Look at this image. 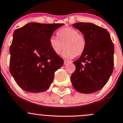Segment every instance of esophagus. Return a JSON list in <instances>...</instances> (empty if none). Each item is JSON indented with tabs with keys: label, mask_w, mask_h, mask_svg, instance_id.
Returning a JSON list of instances; mask_svg holds the SVG:
<instances>
[{
	"label": "esophagus",
	"mask_w": 123,
	"mask_h": 123,
	"mask_svg": "<svg viewBox=\"0 0 123 123\" xmlns=\"http://www.w3.org/2000/svg\"><path fill=\"white\" fill-rule=\"evenodd\" d=\"M69 62V61H67V60H66V59H64V64H67V63H68Z\"/></svg>",
	"instance_id": "1"
}]
</instances>
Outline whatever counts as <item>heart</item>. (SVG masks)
I'll return each mask as SVG.
<instances>
[{"instance_id": "heart-1", "label": "heart", "mask_w": 123, "mask_h": 123, "mask_svg": "<svg viewBox=\"0 0 123 123\" xmlns=\"http://www.w3.org/2000/svg\"><path fill=\"white\" fill-rule=\"evenodd\" d=\"M59 39L56 36L50 38V43L53 51L59 55L64 48L62 55L67 58H73L81 56L85 51L86 41L84 36L79 33L75 28L65 27L60 30L58 33Z\"/></svg>"}]
</instances>
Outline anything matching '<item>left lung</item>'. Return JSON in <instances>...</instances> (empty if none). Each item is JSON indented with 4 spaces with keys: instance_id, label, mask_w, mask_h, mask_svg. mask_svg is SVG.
I'll return each mask as SVG.
<instances>
[{
    "instance_id": "8db88e82",
    "label": "left lung",
    "mask_w": 123,
    "mask_h": 123,
    "mask_svg": "<svg viewBox=\"0 0 123 123\" xmlns=\"http://www.w3.org/2000/svg\"><path fill=\"white\" fill-rule=\"evenodd\" d=\"M73 26L84 34L86 47L81 57L73 62L76 69L71 81L79 92L94 93L105 86L113 72V42L107 30L93 24L78 22Z\"/></svg>"
}]
</instances>
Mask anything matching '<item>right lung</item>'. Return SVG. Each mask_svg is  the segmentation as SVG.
I'll list each match as a JSON object with an SVG mask.
<instances>
[{
  "label": "right lung",
  "instance_id": "obj_1",
  "mask_svg": "<svg viewBox=\"0 0 123 123\" xmlns=\"http://www.w3.org/2000/svg\"><path fill=\"white\" fill-rule=\"evenodd\" d=\"M63 25L32 22L14 32L10 48V72L25 91L39 93L47 90L55 72L64 64L50 43L53 33Z\"/></svg>",
  "mask_w": 123,
  "mask_h": 123
}]
</instances>
